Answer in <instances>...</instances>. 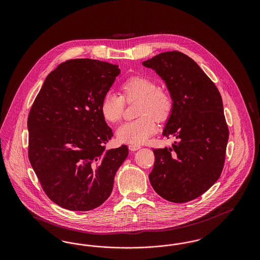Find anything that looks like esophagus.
Returning <instances> with one entry per match:
<instances>
[{
  "label": "esophagus",
  "instance_id": "obj_1",
  "mask_svg": "<svg viewBox=\"0 0 260 260\" xmlns=\"http://www.w3.org/2000/svg\"><path fill=\"white\" fill-rule=\"evenodd\" d=\"M140 148H141L140 145H136V144H129V145H128V149H129L131 151H136V150H138V149Z\"/></svg>",
  "mask_w": 260,
  "mask_h": 260
}]
</instances>
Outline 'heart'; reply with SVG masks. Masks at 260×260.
Returning <instances> with one entry per match:
<instances>
[{"mask_svg": "<svg viewBox=\"0 0 260 260\" xmlns=\"http://www.w3.org/2000/svg\"><path fill=\"white\" fill-rule=\"evenodd\" d=\"M122 95L108 90L100 102L103 119L111 124L119 122L123 116L124 101L138 100L137 116L140 118L120 125L116 132L117 140L121 143L142 144L156 133L154 119L164 123L173 113V95L166 89L158 88L157 83L146 76H132L121 86Z\"/></svg>", "mask_w": 260, "mask_h": 260, "instance_id": "1", "label": "heart"}]
</instances>
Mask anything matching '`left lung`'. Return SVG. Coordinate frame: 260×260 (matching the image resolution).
I'll return each instance as SVG.
<instances>
[{"instance_id":"obj_1","label":"left lung","mask_w":260,"mask_h":260,"mask_svg":"<svg viewBox=\"0 0 260 260\" xmlns=\"http://www.w3.org/2000/svg\"><path fill=\"white\" fill-rule=\"evenodd\" d=\"M142 64L166 82L174 101L162 136L176 141L170 148L153 150L150 183L169 202L192 201L222 173L229 131L220 92L198 64L180 51L161 52Z\"/></svg>"}]
</instances>
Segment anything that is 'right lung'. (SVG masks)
I'll return each instance as SVG.
<instances>
[{
  "label": "right lung",
  "instance_id": "obj_1",
  "mask_svg": "<svg viewBox=\"0 0 260 260\" xmlns=\"http://www.w3.org/2000/svg\"><path fill=\"white\" fill-rule=\"evenodd\" d=\"M118 65L71 59L46 78L30 109L28 157L47 196L66 210L86 211L111 194L126 145L106 150L112 129L100 112Z\"/></svg>",
  "mask_w": 260,
  "mask_h": 260
}]
</instances>
